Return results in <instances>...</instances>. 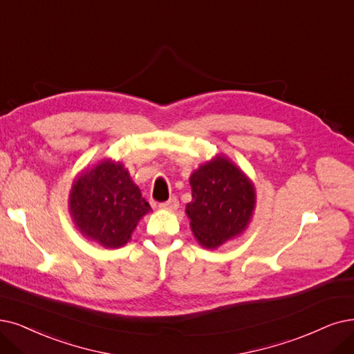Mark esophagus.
I'll use <instances>...</instances> for the list:
<instances>
[{"mask_svg":"<svg viewBox=\"0 0 354 354\" xmlns=\"http://www.w3.org/2000/svg\"><path fill=\"white\" fill-rule=\"evenodd\" d=\"M160 207H161V209H164V210L174 212L176 209H178V201L176 199V197H171V199H169V201H167V202L161 203V205H160Z\"/></svg>","mask_w":354,"mask_h":354,"instance_id":"obj_1","label":"esophagus"}]
</instances>
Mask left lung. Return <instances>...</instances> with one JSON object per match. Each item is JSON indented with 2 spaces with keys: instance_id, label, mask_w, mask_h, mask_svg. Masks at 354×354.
<instances>
[{
  "instance_id": "left-lung-1",
  "label": "left lung",
  "mask_w": 354,
  "mask_h": 354,
  "mask_svg": "<svg viewBox=\"0 0 354 354\" xmlns=\"http://www.w3.org/2000/svg\"><path fill=\"white\" fill-rule=\"evenodd\" d=\"M192 202L186 206L199 244L215 250L248 226L256 190L250 178L225 155L202 164L190 176Z\"/></svg>"
}]
</instances>
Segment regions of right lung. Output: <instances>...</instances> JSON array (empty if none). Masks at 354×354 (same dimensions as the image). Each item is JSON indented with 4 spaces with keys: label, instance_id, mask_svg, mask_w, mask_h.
<instances>
[{
    "label": "right lung",
    "instance_id": "1",
    "mask_svg": "<svg viewBox=\"0 0 354 354\" xmlns=\"http://www.w3.org/2000/svg\"><path fill=\"white\" fill-rule=\"evenodd\" d=\"M69 212L90 241L120 248L152 209L123 164L103 160L75 178L69 192Z\"/></svg>",
    "mask_w": 354,
    "mask_h": 354
}]
</instances>
